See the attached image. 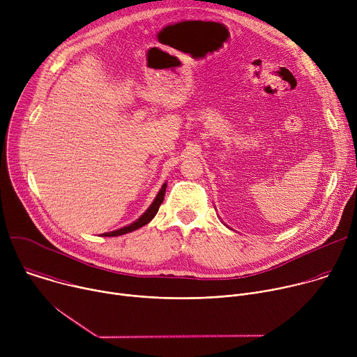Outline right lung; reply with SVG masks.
I'll return each instance as SVG.
<instances>
[{
  "instance_id": "right-lung-1",
  "label": "right lung",
  "mask_w": 357,
  "mask_h": 357,
  "mask_svg": "<svg viewBox=\"0 0 357 357\" xmlns=\"http://www.w3.org/2000/svg\"><path fill=\"white\" fill-rule=\"evenodd\" d=\"M165 190H167V183H164V185H162V188H161L160 193L157 195L155 200L152 202V205L146 209V212H145V213H144L138 220H135V222H134V223H131L130 226H126V227H123V229H120V230H114V231H110V233H105L103 236H105V237L121 236V234H126V233L134 231V230H137V229H139V227L145 226L146 223H149L152 219H154V216L157 215V212H158V209H160V206H161V203L164 202Z\"/></svg>"
}]
</instances>
